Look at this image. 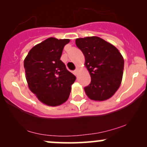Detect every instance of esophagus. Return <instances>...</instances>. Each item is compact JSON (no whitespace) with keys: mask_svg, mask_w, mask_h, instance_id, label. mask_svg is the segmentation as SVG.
I'll return each mask as SVG.
<instances>
[{"mask_svg":"<svg viewBox=\"0 0 147 147\" xmlns=\"http://www.w3.org/2000/svg\"><path fill=\"white\" fill-rule=\"evenodd\" d=\"M78 72H79V70H78V68H77V69H76L75 70H74V71H73V73H74V75H75V76H77V75H78Z\"/></svg>","mask_w":147,"mask_h":147,"instance_id":"1","label":"esophagus"}]
</instances>
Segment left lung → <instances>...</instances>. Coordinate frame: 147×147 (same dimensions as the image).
<instances>
[{
  "label": "left lung",
  "instance_id": "obj_1",
  "mask_svg": "<svg viewBox=\"0 0 147 147\" xmlns=\"http://www.w3.org/2000/svg\"><path fill=\"white\" fill-rule=\"evenodd\" d=\"M77 46L83 52L85 66L91 77L84 88L92 100L111 98L120 86L124 70V58L113 45L98 36L77 38Z\"/></svg>",
  "mask_w": 147,
  "mask_h": 147
}]
</instances>
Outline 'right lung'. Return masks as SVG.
Returning a JSON list of instances; mask_svg holds the SVG:
<instances>
[{
    "label": "right lung",
    "instance_id": "1",
    "mask_svg": "<svg viewBox=\"0 0 147 147\" xmlns=\"http://www.w3.org/2000/svg\"><path fill=\"white\" fill-rule=\"evenodd\" d=\"M69 42V39L50 37L34 46L24 60L30 90L48 106H59L66 102L76 79L60 60L64 46Z\"/></svg>",
    "mask_w": 147,
    "mask_h": 147
}]
</instances>
